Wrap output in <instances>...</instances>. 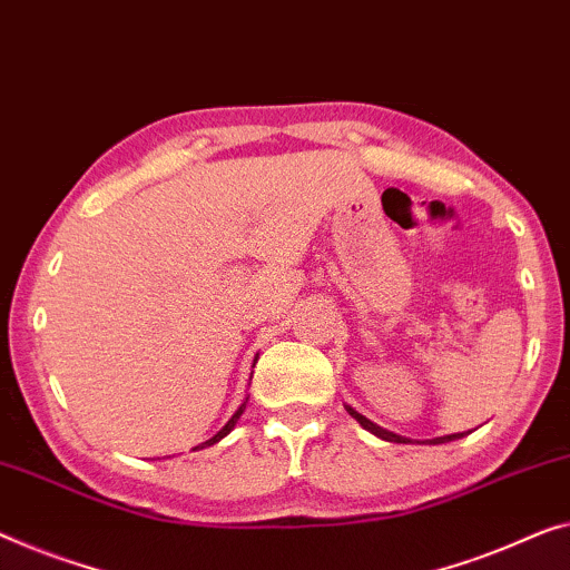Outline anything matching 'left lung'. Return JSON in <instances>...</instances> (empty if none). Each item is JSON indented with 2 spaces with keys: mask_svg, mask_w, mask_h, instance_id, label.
Here are the masks:
<instances>
[{
  "mask_svg": "<svg viewBox=\"0 0 570 570\" xmlns=\"http://www.w3.org/2000/svg\"><path fill=\"white\" fill-rule=\"evenodd\" d=\"M347 412H351V414H353V417H355V420H358V422L363 424V428H366V430H371V432H373V435H379V438H384V440H392V443H406V440H404V438H399V435H394V432H389V430H384V428H379V424H373L371 420H366V417H363V414H358V412H355V410H351V406H347ZM458 438H463V432H458V435H445V438H435V440H432V445H438V443H450V440H458Z\"/></svg>",
  "mask_w": 570,
  "mask_h": 570,
  "instance_id": "obj_1",
  "label": "left lung"
}]
</instances>
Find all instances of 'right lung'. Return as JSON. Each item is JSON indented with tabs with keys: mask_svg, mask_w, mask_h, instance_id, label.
I'll use <instances>...</instances> for the list:
<instances>
[{
	"mask_svg": "<svg viewBox=\"0 0 570 570\" xmlns=\"http://www.w3.org/2000/svg\"><path fill=\"white\" fill-rule=\"evenodd\" d=\"M245 402H248V399H245ZM245 402H243V404H240V410H237V412H235V414H233V417H230V422H227V424H225V428H223V430H219V432H217V435H215V438H212V440H207V443H202V445H199V448H207V445H215V443H219V440H223V438H225V435H230V430H233V428H235V422H237V420H240V414H243V410H245ZM194 450H197V448H194Z\"/></svg>",
	"mask_w": 570,
	"mask_h": 570,
	"instance_id": "1",
	"label": "right lung"
}]
</instances>
